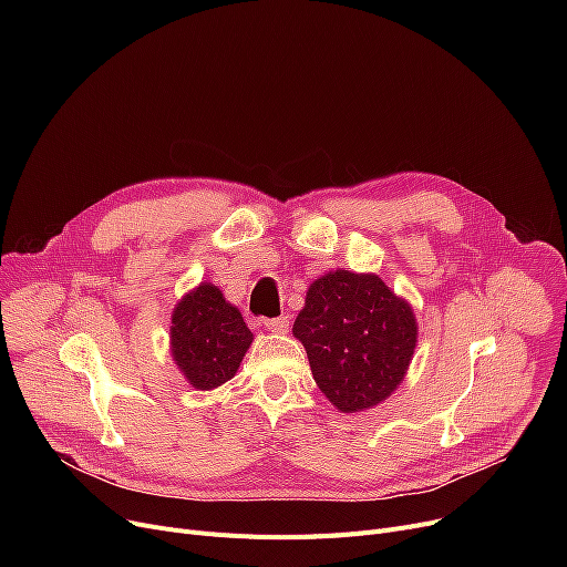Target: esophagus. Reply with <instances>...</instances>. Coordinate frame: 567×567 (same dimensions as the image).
Returning <instances> with one entry per match:
<instances>
[{
	"label": "esophagus",
	"instance_id": "esophagus-1",
	"mask_svg": "<svg viewBox=\"0 0 567 567\" xmlns=\"http://www.w3.org/2000/svg\"><path fill=\"white\" fill-rule=\"evenodd\" d=\"M264 329L271 333H278V336H285L289 331V317L282 315V317H274V319H264Z\"/></svg>",
	"mask_w": 567,
	"mask_h": 567
}]
</instances>
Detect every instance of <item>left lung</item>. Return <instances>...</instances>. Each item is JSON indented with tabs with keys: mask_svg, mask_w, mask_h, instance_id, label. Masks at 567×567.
Returning <instances> with one entry per match:
<instances>
[{
	"mask_svg": "<svg viewBox=\"0 0 567 567\" xmlns=\"http://www.w3.org/2000/svg\"><path fill=\"white\" fill-rule=\"evenodd\" d=\"M291 333L306 347L326 400L355 413L398 391L419 342V321L379 276L336 268L308 287Z\"/></svg>",
	"mask_w": 567,
	"mask_h": 567,
	"instance_id": "8db88e82",
	"label": "left lung"
}]
</instances>
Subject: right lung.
Returning a JSON list of instances; mask_svg holds the SVG:
<instances>
[{"instance_id":"obj_1","label":"right lung","mask_w":567,"mask_h":567,"mask_svg":"<svg viewBox=\"0 0 567 567\" xmlns=\"http://www.w3.org/2000/svg\"><path fill=\"white\" fill-rule=\"evenodd\" d=\"M252 340L241 312L212 282H199L172 310V361L197 391L229 381Z\"/></svg>"}]
</instances>
